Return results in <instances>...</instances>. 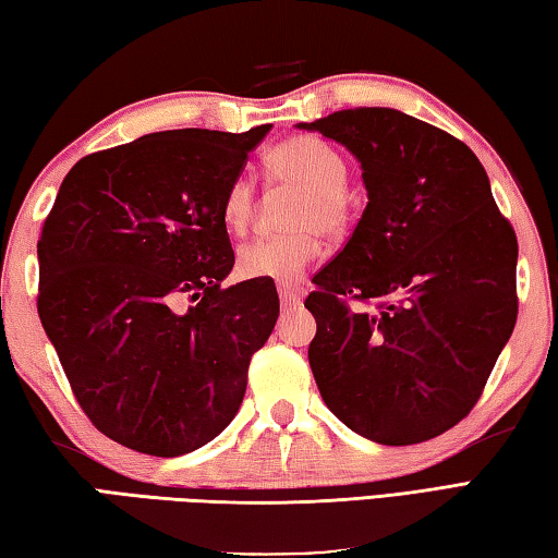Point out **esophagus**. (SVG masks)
I'll return each instance as SVG.
<instances>
[{"label": "esophagus", "mask_w": 558, "mask_h": 558, "mask_svg": "<svg viewBox=\"0 0 558 558\" xmlns=\"http://www.w3.org/2000/svg\"><path fill=\"white\" fill-rule=\"evenodd\" d=\"M278 295H280L282 307H295L302 302L305 290H302L300 286H288V282H282V286H278Z\"/></svg>", "instance_id": "obj_1"}]
</instances>
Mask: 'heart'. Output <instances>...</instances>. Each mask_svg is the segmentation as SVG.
Segmentation results:
<instances>
[{
	"mask_svg": "<svg viewBox=\"0 0 558 558\" xmlns=\"http://www.w3.org/2000/svg\"><path fill=\"white\" fill-rule=\"evenodd\" d=\"M268 178L278 187L302 192L290 209V234L258 239L236 253L241 278L295 280L319 253V234L339 236L351 221V195L347 192L349 163L337 146L319 136L282 141L266 156ZM256 215V185L248 175L229 182L221 202V217L231 231H244Z\"/></svg>",
	"mask_w": 558,
	"mask_h": 558,
	"instance_id": "obj_1",
	"label": "heart"
}]
</instances>
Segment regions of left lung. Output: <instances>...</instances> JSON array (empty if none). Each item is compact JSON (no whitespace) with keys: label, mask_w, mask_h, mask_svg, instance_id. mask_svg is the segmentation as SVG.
<instances>
[{"label":"left lung","mask_w":558,"mask_h":558,"mask_svg":"<svg viewBox=\"0 0 558 558\" xmlns=\"http://www.w3.org/2000/svg\"><path fill=\"white\" fill-rule=\"evenodd\" d=\"M298 126L347 146L368 192L305 300L322 398L385 447L439 437L478 402L514 329V229L473 150L427 121L359 107Z\"/></svg>","instance_id":"1"}]
</instances>
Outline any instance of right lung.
Instances as JSON below:
<instances>
[{"instance_id":"add662e5","label":"right lung","mask_w":558,"mask_h":558,"mask_svg":"<svg viewBox=\"0 0 558 558\" xmlns=\"http://www.w3.org/2000/svg\"><path fill=\"white\" fill-rule=\"evenodd\" d=\"M270 124L175 129L77 160L38 239V317L89 422L150 456L229 427L276 327L272 280L221 288V202Z\"/></svg>"}]
</instances>
